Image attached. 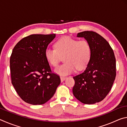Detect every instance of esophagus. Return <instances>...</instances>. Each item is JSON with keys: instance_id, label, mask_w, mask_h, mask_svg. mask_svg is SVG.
Masks as SVG:
<instances>
[{"instance_id": "34e87169", "label": "esophagus", "mask_w": 127, "mask_h": 127, "mask_svg": "<svg viewBox=\"0 0 127 127\" xmlns=\"http://www.w3.org/2000/svg\"><path fill=\"white\" fill-rule=\"evenodd\" d=\"M66 78V77H65L61 76V82H63L64 81H65Z\"/></svg>"}]
</instances>
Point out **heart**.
<instances>
[{
  "mask_svg": "<svg viewBox=\"0 0 127 127\" xmlns=\"http://www.w3.org/2000/svg\"><path fill=\"white\" fill-rule=\"evenodd\" d=\"M55 49L47 48L45 57L51 66H56L64 57L65 63L57 66L54 71L61 76H66L77 70H82L89 63L91 55V48L86 40L78 41L68 36L58 40Z\"/></svg>",
  "mask_w": 127,
  "mask_h": 127,
  "instance_id": "b5f03b06",
  "label": "heart"
}]
</instances>
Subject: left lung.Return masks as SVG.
Wrapping results in <instances>:
<instances>
[{
    "label": "left lung",
    "instance_id": "1",
    "mask_svg": "<svg viewBox=\"0 0 127 127\" xmlns=\"http://www.w3.org/2000/svg\"><path fill=\"white\" fill-rule=\"evenodd\" d=\"M77 37L89 43L91 55L84 72L73 77V94L79 101L94 104L102 101L110 92L116 76L114 53L108 42L94 31H83Z\"/></svg>",
    "mask_w": 127,
    "mask_h": 127
}]
</instances>
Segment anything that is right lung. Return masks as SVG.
Listing matches in <instances>:
<instances>
[{
	"instance_id": "right-lung-1",
	"label": "right lung",
	"mask_w": 127,
	"mask_h": 127,
	"mask_svg": "<svg viewBox=\"0 0 127 127\" xmlns=\"http://www.w3.org/2000/svg\"><path fill=\"white\" fill-rule=\"evenodd\" d=\"M55 34H34L20 40L10 58L12 83L20 97L32 105H42L53 97L61 83L51 73L45 51Z\"/></svg>"
}]
</instances>
